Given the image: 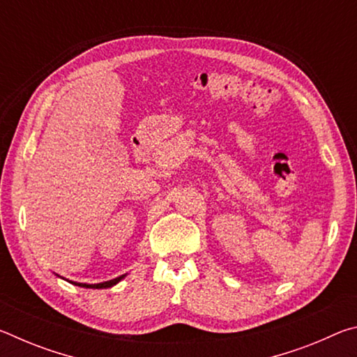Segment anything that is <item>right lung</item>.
Segmentation results:
<instances>
[{
  "label": "right lung",
  "instance_id": "obj_1",
  "mask_svg": "<svg viewBox=\"0 0 357 357\" xmlns=\"http://www.w3.org/2000/svg\"><path fill=\"white\" fill-rule=\"evenodd\" d=\"M126 277V274L124 275H119V277H116V279H113V280H107V282H100V283H80V282H72V280H69L70 283H74V285H77V287H82V288H93V289H102V288H112L113 285H116L118 282H121Z\"/></svg>",
  "mask_w": 357,
  "mask_h": 357
}]
</instances>
